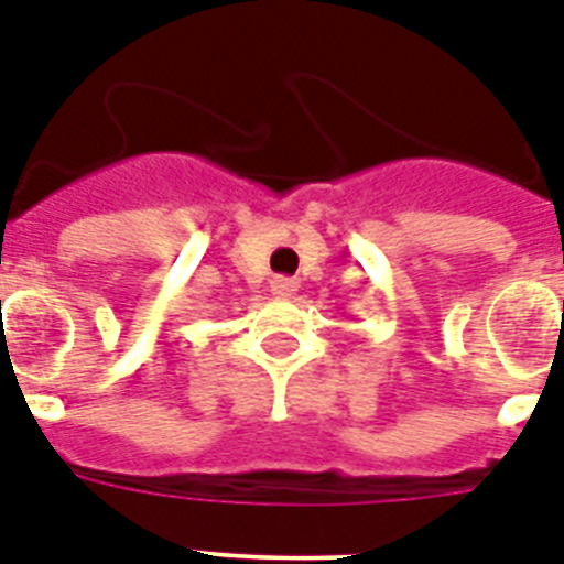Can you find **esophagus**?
<instances>
[{
  "mask_svg": "<svg viewBox=\"0 0 564 564\" xmlns=\"http://www.w3.org/2000/svg\"><path fill=\"white\" fill-rule=\"evenodd\" d=\"M271 291L276 293V296H291V293L296 291V279H291V276H273L271 279Z\"/></svg>",
  "mask_w": 564,
  "mask_h": 564,
  "instance_id": "obj_1",
  "label": "esophagus"
}]
</instances>
